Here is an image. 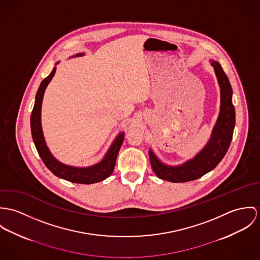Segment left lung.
<instances>
[{
    "instance_id": "obj_1",
    "label": "left lung",
    "mask_w": 260,
    "mask_h": 260,
    "mask_svg": "<svg viewBox=\"0 0 260 260\" xmlns=\"http://www.w3.org/2000/svg\"><path fill=\"white\" fill-rule=\"evenodd\" d=\"M221 92L220 114L208 144L193 158L179 167L161 164L149 150L151 168L157 177L172 182H186L198 179L212 171L224 157L231 145L235 124V110L232 104V88L230 80L217 61H212Z\"/></svg>"
}]
</instances>
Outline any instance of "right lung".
Instances as JSON below:
<instances>
[{
    "label": "right lung",
    "instance_id": "obj_1",
    "mask_svg": "<svg viewBox=\"0 0 260 260\" xmlns=\"http://www.w3.org/2000/svg\"><path fill=\"white\" fill-rule=\"evenodd\" d=\"M78 56H83V54H79L77 55V57ZM55 73H56V68H54L52 73L46 79L43 80L36 94L35 106L30 116V131H31L34 144L36 145V148L42 160L46 165V167L58 177L63 178L71 182L83 183V184H90V183L102 181L107 177H109L114 172L116 157L123 142L124 135L121 133L117 136L116 141L110 147L105 158L95 166L80 169V168L68 167L58 161L52 155L47 144L45 143V139L42 132V125H41V108H42L44 92L48 84L53 79Z\"/></svg>",
    "mask_w": 260,
    "mask_h": 260
}]
</instances>
